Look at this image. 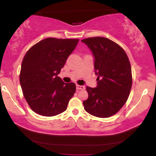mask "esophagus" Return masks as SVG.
<instances>
[{
	"mask_svg": "<svg viewBox=\"0 0 156 156\" xmlns=\"http://www.w3.org/2000/svg\"><path fill=\"white\" fill-rule=\"evenodd\" d=\"M85 89V86H80V85H76V89L77 90H83Z\"/></svg>",
	"mask_w": 156,
	"mask_h": 156,
	"instance_id": "esophagus-1",
	"label": "esophagus"
}]
</instances>
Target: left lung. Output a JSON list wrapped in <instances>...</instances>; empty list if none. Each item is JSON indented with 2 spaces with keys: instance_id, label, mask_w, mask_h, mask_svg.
Wrapping results in <instances>:
<instances>
[{
  "instance_id": "obj_1",
  "label": "left lung",
  "mask_w": 156,
  "mask_h": 156,
  "mask_svg": "<svg viewBox=\"0 0 156 156\" xmlns=\"http://www.w3.org/2000/svg\"><path fill=\"white\" fill-rule=\"evenodd\" d=\"M94 56L95 88L87 87L89 98L84 109L94 117L106 118L120 110L132 87L131 67L127 54L119 44L105 37L82 39Z\"/></svg>"
}]
</instances>
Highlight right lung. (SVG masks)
<instances>
[{
    "label": "right lung",
    "instance_id": "add662e5",
    "mask_svg": "<svg viewBox=\"0 0 156 156\" xmlns=\"http://www.w3.org/2000/svg\"><path fill=\"white\" fill-rule=\"evenodd\" d=\"M79 39L47 38L28 50L21 64L20 83L25 99L34 112L45 117L66 111L76 90L58 75Z\"/></svg>",
    "mask_w": 156,
    "mask_h": 156
}]
</instances>
